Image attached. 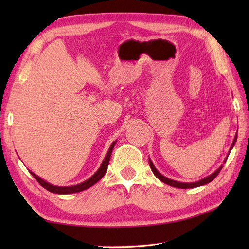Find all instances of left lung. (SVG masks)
<instances>
[{
	"mask_svg": "<svg viewBox=\"0 0 249 249\" xmlns=\"http://www.w3.org/2000/svg\"><path fill=\"white\" fill-rule=\"evenodd\" d=\"M236 139H237V133L235 134V137H234V139H233V142H232V144H231V146H230V150H229V152H228V155L226 156L225 160H224V163L227 161V158H228V156H229V154H230L231 150L233 149V146H234L235 142H236ZM149 161H150V167H151V169H152L153 173H154L155 176H156V178H160L161 182H163V183L167 184V185H170V186H173V187L184 188V189H186V188H195V187H199V186H202V185H205V184H208V183H210V182H212L213 179H214L216 177L218 176V173L220 172V170H221V169H223V166H224V165H221L218 169H216V170H215L212 174H210V176H208V177H205V178H203L199 179V181H197V182L183 183V182L174 181V179H171V178H166L165 176H162V174H161L160 171H158L157 169L155 168V166L153 165V162H152V160H151V158L149 160Z\"/></svg>",
	"mask_w": 249,
	"mask_h": 249,
	"instance_id": "8db88e82",
	"label": "left lung"
}]
</instances>
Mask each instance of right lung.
<instances>
[{
    "label": "right lung",
    "mask_w": 249,
    "mask_h": 249,
    "mask_svg": "<svg viewBox=\"0 0 249 249\" xmlns=\"http://www.w3.org/2000/svg\"><path fill=\"white\" fill-rule=\"evenodd\" d=\"M115 143H116V140L113 142L112 144L110 145L109 150L107 152V154H106L104 160L102 162V165H100V167L98 168V170L95 172L91 178H88L87 181H84V182H82L80 184L72 185V186H55V185H52V184L48 183L47 181H45V179L39 178L38 176H36L34 172L30 171V173L35 178L36 181L38 182L41 185V186H43L44 188H46L47 190H49V192H51V193L60 194V195H67V194H73V193L82 192V190L88 189V188H89L91 186H93L94 184H96L99 181V179L105 176V173H106V171H107V169H108L111 153H112V150H113Z\"/></svg>",
    "instance_id": "right-lung-1"
}]
</instances>
